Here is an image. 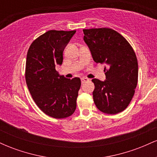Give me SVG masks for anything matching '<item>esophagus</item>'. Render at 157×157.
Listing matches in <instances>:
<instances>
[{"instance_id": "1", "label": "esophagus", "mask_w": 157, "mask_h": 157, "mask_svg": "<svg viewBox=\"0 0 157 157\" xmlns=\"http://www.w3.org/2000/svg\"><path fill=\"white\" fill-rule=\"evenodd\" d=\"M88 81H89V80L88 78H86V77H82L81 78V82L82 83H85V82H88Z\"/></svg>"}]
</instances>
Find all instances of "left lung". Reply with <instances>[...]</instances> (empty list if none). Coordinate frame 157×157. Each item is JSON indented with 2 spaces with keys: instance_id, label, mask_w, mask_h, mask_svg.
I'll return each mask as SVG.
<instances>
[{
  "instance_id": "8db88e82",
  "label": "left lung",
  "mask_w": 157,
  "mask_h": 157,
  "mask_svg": "<svg viewBox=\"0 0 157 157\" xmlns=\"http://www.w3.org/2000/svg\"><path fill=\"white\" fill-rule=\"evenodd\" d=\"M93 60L105 63L106 80L93 79L94 102L102 112L116 114L129 105L138 81L136 54L123 36L109 28L83 29Z\"/></svg>"
}]
</instances>
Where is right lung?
I'll list each match as a JSON object with an SVG mask.
<instances>
[{"label":"right lung","instance_id":"add662e5","mask_svg":"<svg viewBox=\"0 0 157 157\" xmlns=\"http://www.w3.org/2000/svg\"><path fill=\"white\" fill-rule=\"evenodd\" d=\"M75 32L50 30L35 39L27 52L25 77L29 91L39 109L55 119L71 116L77 107L80 79L65 78L55 69L63 63V52Z\"/></svg>","mask_w":157,"mask_h":157}]
</instances>
